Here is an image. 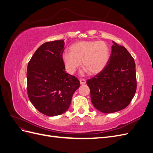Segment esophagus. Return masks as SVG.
<instances>
[{"instance_id": "esophagus-1", "label": "esophagus", "mask_w": 153, "mask_h": 153, "mask_svg": "<svg viewBox=\"0 0 153 153\" xmlns=\"http://www.w3.org/2000/svg\"><path fill=\"white\" fill-rule=\"evenodd\" d=\"M80 83L81 85H84L86 84V80L84 79H80Z\"/></svg>"}]
</instances>
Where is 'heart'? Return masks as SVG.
<instances>
[{
  "mask_svg": "<svg viewBox=\"0 0 153 153\" xmlns=\"http://www.w3.org/2000/svg\"><path fill=\"white\" fill-rule=\"evenodd\" d=\"M70 52L62 54V61L67 71L73 74L82 66L91 75L102 71L109 61L110 53L108 45L102 41H81L73 44Z\"/></svg>",
  "mask_w": 153,
  "mask_h": 153,
  "instance_id": "b5f03b06",
  "label": "heart"
}]
</instances>
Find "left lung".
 Returning a JSON list of instances; mask_svg holds the SVG:
<instances>
[{
    "instance_id": "1",
    "label": "left lung",
    "mask_w": 153,
    "mask_h": 153,
    "mask_svg": "<svg viewBox=\"0 0 153 153\" xmlns=\"http://www.w3.org/2000/svg\"><path fill=\"white\" fill-rule=\"evenodd\" d=\"M109 61L103 70L87 80L92 105L110 114L125 108L137 89L135 63L126 48L114 41Z\"/></svg>"
}]
</instances>
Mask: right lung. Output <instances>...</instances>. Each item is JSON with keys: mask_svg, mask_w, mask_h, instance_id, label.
Wrapping results in <instances>:
<instances>
[{"mask_svg": "<svg viewBox=\"0 0 153 153\" xmlns=\"http://www.w3.org/2000/svg\"><path fill=\"white\" fill-rule=\"evenodd\" d=\"M63 39L41 45L27 66V93L32 104L47 116L68 110L72 96L80 87L77 78L65 71Z\"/></svg>", "mask_w": 153, "mask_h": 153, "instance_id": "right-lung-1", "label": "right lung"}]
</instances>
